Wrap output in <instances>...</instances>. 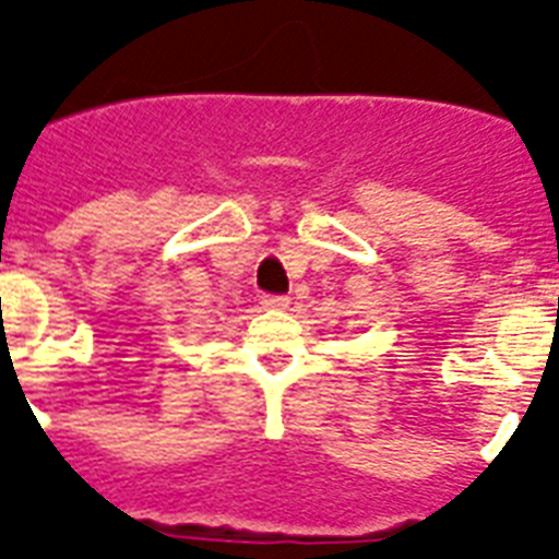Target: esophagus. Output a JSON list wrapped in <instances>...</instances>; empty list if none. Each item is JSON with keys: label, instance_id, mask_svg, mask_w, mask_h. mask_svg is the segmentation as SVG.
I'll return each mask as SVG.
<instances>
[{"label": "esophagus", "instance_id": "esophagus-1", "mask_svg": "<svg viewBox=\"0 0 559 559\" xmlns=\"http://www.w3.org/2000/svg\"><path fill=\"white\" fill-rule=\"evenodd\" d=\"M262 306L274 308V311H283V308L290 306V299L285 297V294H265V297H262Z\"/></svg>", "mask_w": 559, "mask_h": 559}]
</instances>
